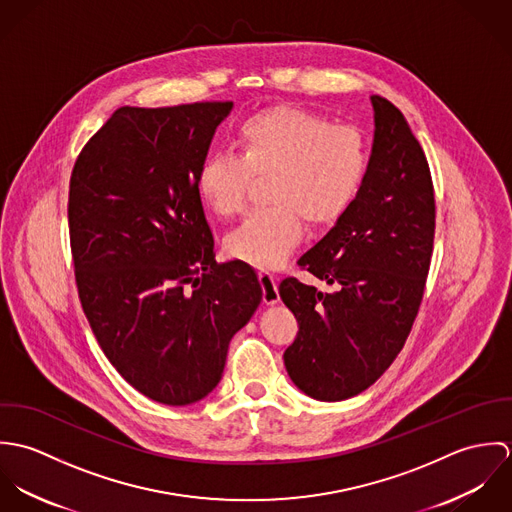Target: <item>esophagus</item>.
<instances>
[{"label":"esophagus","mask_w":512,"mask_h":512,"mask_svg":"<svg viewBox=\"0 0 512 512\" xmlns=\"http://www.w3.org/2000/svg\"><path fill=\"white\" fill-rule=\"evenodd\" d=\"M258 280L262 286V295H264V303L266 305H274L280 301V293H278V278L268 272V270H260L258 272Z\"/></svg>","instance_id":"esophagus-1"}]
</instances>
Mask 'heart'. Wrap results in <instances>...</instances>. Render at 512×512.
Returning <instances> with one entry per match:
<instances>
[{
    "mask_svg": "<svg viewBox=\"0 0 512 512\" xmlns=\"http://www.w3.org/2000/svg\"><path fill=\"white\" fill-rule=\"evenodd\" d=\"M236 155L215 151L197 171V193L220 219L240 215L252 179L268 177V207L252 213L224 240L226 252L256 268L286 262L301 238V220L323 228L359 197L368 173V142L355 124H329L293 106L246 118L234 136Z\"/></svg>",
    "mask_w": 512,
    "mask_h": 512,
    "instance_id": "1",
    "label": "heart"
}]
</instances>
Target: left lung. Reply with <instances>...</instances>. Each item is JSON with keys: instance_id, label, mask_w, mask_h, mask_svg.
Wrapping results in <instances>:
<instances>
[{"instance_id": "left-lung-1", "label": "left lung", "mask_w": 512, "mask_h": 512, "mask_svg": "<svg viewBox=\"0 0 512 512\" xmlns=\"http://www.w3.org/2000/svg\"><path fill=\"white\" fill-rule=\"evenodd\" d=\"M374 142L351 209L299 260L333 288L280 284L299 331L284 353L293 384L337 402L374 384L402 351L430 270L436 199L430 165L402 112L370 96Z\"/></svg>"}]
</instances>
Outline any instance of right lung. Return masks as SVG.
I'll list each match as a JSON object with an SVG mask.
<instances>
[{
    "label": "right lung",
    "mask_w": 512,
    "mask_h": 512,
    "mask_svg": "<svg viewBox=\"0 0 512 512\" xmlns=\"http://www.w3.org/2000/svg\"><path fill=\"white\" fill-rule=\"evenodd\" d=\"M232 102L118 108L69 191L78 297L108 361L147 398L203 400L262 301L242 260L217 264L197 171Z\"/></svg>",
    "instance_id": "add662e5"
}]
</instances>
